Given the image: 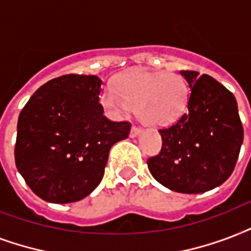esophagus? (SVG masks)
I'll use <instances>...</instances> for the list:
<instances>
[{
    "label": "esophagus",
    "instance_id": "1",
    "mask_svg": "<svg viewBox=\"0 0 251 251\" xmlns=\"http://www.w3.org/2000/svg\"><path fill=\"white\" fill-rule=\"evenodd\" d=\"M140 132H141V128L133 126V127L131 128V133H129V136H131V137H136V136L139 135Z\"/></svg>",
    "mask_w": 251,
    "mask_h": 251
}]
</instances>
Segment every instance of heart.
I'll list each match as a JSON object with an SVG mask.
<instances>
[{"mask_svg":"<svg viewBox=\"0 0 251 251\" xmlns=\"http://www.w3.org/2000/svg\"><path fill=\"white\" fill-rule=\"evenodd\" d=\"M188 95L182 75L135 71L120 75L115 81V90L104 89L100 103L116 116L135 108L145 126L162 128L174 124L186 112Z\"/></svg>","mask_w":251,"mask_h":251,"instance_id":"b5f03b06","label":"heart"}]
</instances>
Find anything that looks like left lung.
Returning <instances> with one entry per match:
<instances>
[{
  "label": "left lung",
  "mask_w": 251,
  "mask_h": 251,
  "mask_svg": "<svg viewBox=\"0 0 251 251\" xmlns=\"http://www.w3.org/2000/svg\"><path fill=\"white\" fill-rule=\"evenodd\" d=\"M190 86L187 112L160 129L161 152L148 160L157 182L176 192L200 194L234 170L244 128L234 95L211 75L180 71Z\"/></svg>",
  "instance_id": "left-lung-1"
}]
</instances>
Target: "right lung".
Masks as SVG:
<instances>
[{"label":"right lung","instance_id":"1","mask_svg":"<svg viewBox=\"0 0 251 251\" xmlns=\"http://www.w3.org/2000/svg\"><path fill=\"white\" fill-rule=\"evenodd\" d=\"M100 85L97 75H61L39 87L19 114L15 165L46 201L86 198L103 178L112 145L129 135L131 123L103 115Z\"/></svg>","mask_w":251,"mask_h":251}]
</instances>
